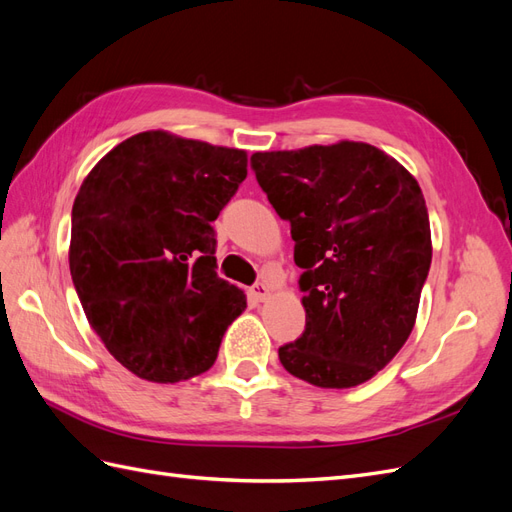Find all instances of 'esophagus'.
<instances>
[{"label":"esophagus","instance_id":"1","mask_svg":"<svg viewBox=\"0 0 512 512\" xmlns=\"http://www.w3.org/2000/svg\"><path fill=\"white\" fill-rule=\"evenodd\" d=\"M250 292H252V297H254L256 301H265V299H269L271 288H269L265 282H256V284L250 288Z\"/></svg>","mask_w":512,"mask_h":512}]
</instances>
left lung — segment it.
<instances>
[{"label":"left lung","mask_w":512,"mask_h":512,"mask_svg":"<svg viewBox=\"0 0 512 512\" xmlns=\"http://www.w3.org/2000/svg\"><path fill=\"white\" fill-rule=\"evenodd\" d=\"M269 203L290 222L305 331L280 361L309 384L350 389L376 376L412 333L431 265L416 179L384 151L344 141L254 153Z\"/></svg>","instance_id":"obj_1"}]
</instances>
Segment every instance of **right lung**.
Here are the masks:
<instances>
[{"mask_svg": "<svg viewBox=\"0 0 512 512\" xmlns=\"http://www.w3.org/2000/svg\"><path fill=\"white\" fill-rule=\"evenodd\" d=\"M247 156L166 132L119 143L72 207L70 275L106 350L138 378L203 374L245 294L218 277L215 230Z\"/></svg>", "mask_w": 512, "mask_h": 512, "instance_id": "right-lung-1", "label": "right lung"}]
</instances>
